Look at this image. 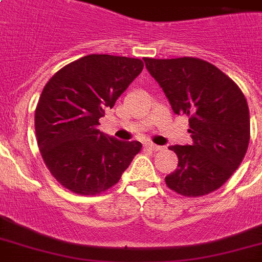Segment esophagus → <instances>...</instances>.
Listing matches in <instances>:
<instances>
[{
  "label": "esophagus",
  "mask_w": 262,
  "mask_h": 262,
  "mask_svg": "<svg viewBox=\"0 0 262 262\" xmlns=\"http://www.w3.org/2000/svg\"><path fill=\"white\" fill-rule=\"evenodd\" d=\"M145 147H147V148H148V149H151V151H154V152L162 151V147H159V145H156V144H152V143H147V144H145Z\"/></svg>",
  "instance_id": "obj_1"
}]
</instances>
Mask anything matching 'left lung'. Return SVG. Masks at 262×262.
<instances>
[{
  "label": "left lung",
  "mask_w": 262,
  "mask_h": 262,
  "mask_svg": "<svg viewBox=\"0 0 262 262\" xmlns=\"http://www.w3.org/2000/svg\"><path fill=\"white\" fill-rule=\"evenodd\" d=\"M175 114L189 118L191 145H171L178 168L166 185L185 197L217 190L242 163L250 140V117L241 88L215 65L193 57L144 58Z\"/></svg>",
  "instance_id": "left-lung-1"
}]
</instances>
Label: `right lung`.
<instances>
[{
	"instance_id": "right-lung-1",
	"label": "right lung",
	"mask_w": 262,
	"mask_h": 262,
	"mask_svg": "<svg viewBox=\"0 0 262 262\" xmlns=\"http://www.w3.org/2000/svg\"><path fill=\"white\" fill-rule=\"evenodd\" d=\"M139 58L90 54L51 77L35 110V133L43 162L63 187L80 195L108 190L140 151L139 141H119L98 129L141 73Z\"/></svg>"
}]
</instances>
